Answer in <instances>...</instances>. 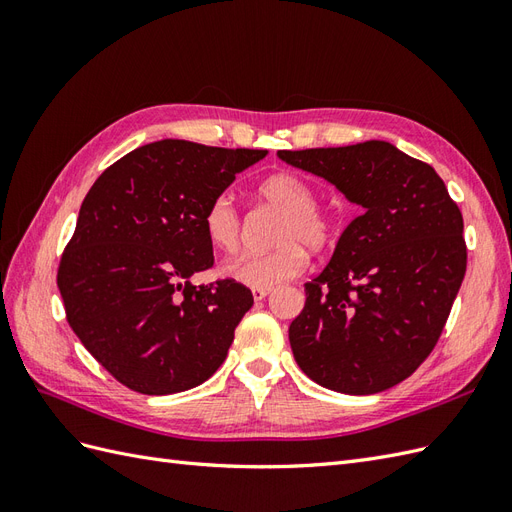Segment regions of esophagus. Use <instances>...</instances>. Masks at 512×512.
<instances>
[{"label":"esophagus","mask_w":512,"mask_h":512,"mask_svg":"<svg viewBox=\"0 0 512 512\" xmlns=\"http://www.w3.org/2000/svg\"><path fill=\"white\" fill-rule=\"evenodd\" d=\"M252 294H254V301L260 303V301H265L269 297L271 288H252Z\"/></svg>","instance_id":"34e87169"}]
</instances>
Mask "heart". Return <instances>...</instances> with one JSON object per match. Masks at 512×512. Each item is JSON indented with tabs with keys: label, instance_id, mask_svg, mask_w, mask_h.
Wrapping results in <instances>:
<instances>
[{
	"label": "heart",
	"instance_id": "b5f03b06",
	"mask_svg": "<svg viewBox=\"0 0 512 512\" xmlns=\"http://www.w3.org/2000/svg\"><path fill=\"white\" fill-rule=\"evenodd\" d=\"M258 198L282 213L275 222L271 243L265 254H243L226 262L222 273L228 280L250 288H273L299 275L307 265L305 247L322 252L335 239L331 215L316 207L312 183L288 173H273L258 185ZM203 228L209 243L220 252H235L241 241V215L228 194L215 196L205 209Z\"/></svg>",
	"mask_w": 512,
	"mask_h": 512
}]
</instances>
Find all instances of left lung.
Returning a JSON list of instances; mask_svg holds the SVG:
<instances>
[{"label":"left lung","instance_id":"8db88e82","mask_svg":"<svg viewBox=\"0 0 512 512\" xmlns=\"http://www.w3.org/2000/svg\"><path fill=\"white\" fill-rule=\"evenodd\" d=\"M277 158L363 209L305 284L288 329L294 361L337 393L391 389L427 359L451 314L468 262L461 211L436 170L386 141Z\"/></svg>","mask_w":512,"mask_h":512}]
</instances>
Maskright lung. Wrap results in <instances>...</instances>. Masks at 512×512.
Masks as SVG:
<instances>
[{
    "instance_id": "1",
    "label": "right lung",
    "mask_w": 512,
    "mask_h": 512,
    "mask_svg": "<svg viewBox=\"0 0 512 512\" xmlns=\"http://www.w3.org/2000/svg\"><path fill=\"white\" fill-rule=\"evenodd\" d=\"M267 153L164 138L130 151L91 185L57 286L72 331L128 389L181 393L224 363L254 297L232 280L192 284L213 267L203 215Z\"/></svg>"
}]
</instances>
